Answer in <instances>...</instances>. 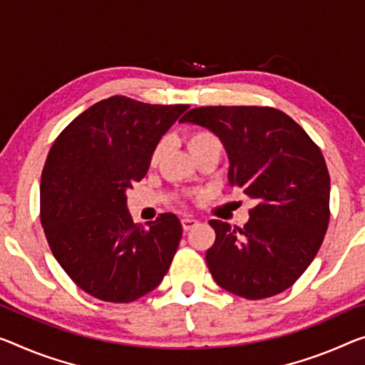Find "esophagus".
I'll list each match as a JSON object with an SVG mask.
<instances>
[{"label": "esophagus", "instance_id": "esophagus-1", "mask_svg": "<svg viewBox=\"0 0 365 365\" xmlns=\"http://www.w3.org/2000/svg\"><path fill=\"white\" fill-rule=\"evenodd\" d=\"M181 223H182V228H184V232H189V230H192L195 225H197V220H195V218H192V217H184L182 220H181Z\"/></svg>", "mask_w": 365, "mask_h": 365}]
</instances>
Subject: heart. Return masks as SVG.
Here are the masks:
<instances>
[{
	"label": "heart",
	"instance_id": "b5f03b06",
	"mask_svg": "<svg viewBox=\"0 0 365 365\" xmlns=\"http://www.w3.org/2000/svg\"><path fill=\"white\" fill-rule=\"evenodd\" d=\"M215 143H220V142H218V138L209 130H194V132H190L187 137V145H189L190 153H195V151H199L204 147H209V145H215ZM163 151H165V142L156 143V147L153 148V151H151V155H150V163L151 165L158 163L161 155H163Z\"/></svg>",
	"mask_w": 365,
	"mask_h": 365
}]
</instances>
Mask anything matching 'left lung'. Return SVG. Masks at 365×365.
I'll list each match as a JSON object with an SVG mask.
<instances>
[{"label": "left lung", "instance_id": "1", "mask_svg": "<svg viewBox=\"0 0 365 365\" xmlns=\"http://www.w3.org/2000/svg\"><path fill=\"white\" fill-rule=\"evenodd\" d=\"M181 122L209 128L227 150L228 182L257 204L243 228L210 220L205 261L222 289L248 300L277 295L310 266L329 222L322 150L282 110L261 106L190 109Z\"/></svg>", "mask_w": 365, "mask_h": 365}]
</instances>
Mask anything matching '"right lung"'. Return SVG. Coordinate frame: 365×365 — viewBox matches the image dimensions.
Returning <instances> with one entry per match:
<instances>
[{
  "label": "right lung",
  "mask_w": 365,
  "mask_h": 365,
  "mask_svg": "<svg viewBox=\"0 0 365 365\" xmlns=\"http://www.w3.org/2000/svg\"><path fill=\"white\" fill-rule=\"evenodd\" d=\"M187 104L112 96L63 128L41 179V222L50 250L86 294L128 304L160 285L181 241L175 214L133 223L127 189L142 181L150 155Z\"/></svg>",
  "instance_id": "1"
}]
</instances>
